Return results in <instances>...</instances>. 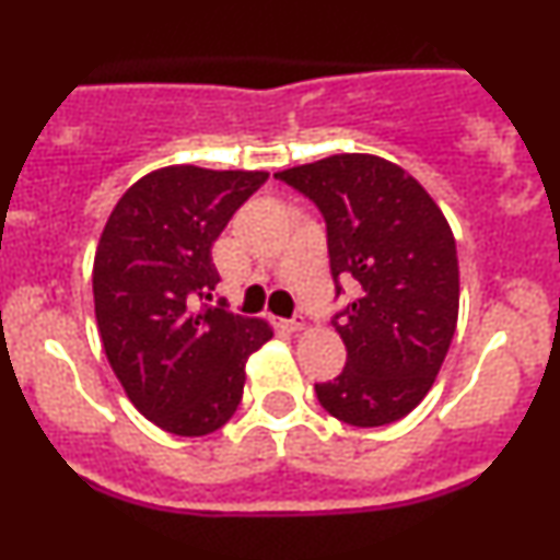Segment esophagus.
<instances>
[{
    "label": "esophagus",
    "mask_w": 560,
    "mask_h": 560,
    "mask_svg": "<svg viewBox=\"0 0 560 560\" xmlns=\"http://www.w3.org/2000/svg\"><path fill=\"white\" fill-rule=\"evenodd\" d=\"M279 326L284 331H300L302 326H305V320H302V318H289V320H279Z\"/></svg>",
    "instance_id": "1"
}]
</instances>
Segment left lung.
I'll return each mask as SVG.
<instances>
[{
    "mask_svg": "<svg viewBox=\"0 0 560 560\" xmlns=\"http://www.w3.org/2000/svg\"><path fill=\"white\" fill-rule=\"evenodd\" d=\"M326 221L347 347L334 382L316 384L318 402L350 427L400 421L432 389L458 324V255L445 215L400 165L376 155H331L276 173Z\"/></svg>",
    "mask_w": 560,
    "mask_h": 560,
    "instance_id": "left-lung-1",
    "label": "left lung"
}]
</instances>
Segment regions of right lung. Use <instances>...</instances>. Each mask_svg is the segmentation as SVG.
I'll list each match as a JSON object with an SVG mask.
<instances>
[{
  "instance_id": "add662e5",
  "label": "right lung",
  "mask_w": 560,
  "mask_h": 560,
  "mask_svg": "<svg viewBox=\"0 0 560 560\" xmlns=\"http://www.w3.org/2000/svg\"><path fill=\"white\" fill-rule=\"evenodd\" d=\"M266 171L171 165L139 178L107 218L94 258L105 355L144 419L178 436L215 432L240 408L244 363L273 331L226 302L213 242Z\"/></svg>"
}]
</instances>
